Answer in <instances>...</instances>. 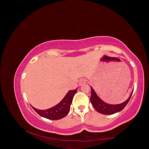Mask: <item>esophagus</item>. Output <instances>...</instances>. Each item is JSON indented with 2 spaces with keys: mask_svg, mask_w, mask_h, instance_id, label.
I'll return each instance as SVG.
<instances>
[{
  "mask_svg": "<svg viewBox=\"0 0 149 149\" xmlns=\"http://www.w3.org/2000/svg\"><path fill=\"white\" fill-rule=\"evenodd\" d=\"M86 83V80L85 79H80V81H79V85L82 86L83 84H85Z\"/></svg>",
  "mask_w": 149,
  "mask_h": 149,
  "instance_id": "34e87169",
  "label": "esophagus"
}]
</instances>
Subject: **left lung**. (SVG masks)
<instances>
[{
    "mask_svg": "<svg viewBox=\"0 0 149 149\" xmlns=\"http://www.w3.org/2000/svg\"><path fill=\"white\" fill-rule=\"evenodd\" d=\"M133 92V91H132ZM132 92L131 93L130 97L127 101H125L124 103L119 104H110L104 103L102 101L101 99L98 97L96 94V93L91 87V96H90V101L92 106L94 107V109L97 110L98 112L105 115H110L113 114L116 112H118L123 110L126 107L127 103H129L131 95L132 94Z\"/></svg>",
    "mask_w": 149,
    "mask_h": 149,
    "instance_id": "left-lung-1",
    "label": "left lung"
}]
</instances>
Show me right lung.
<instances>
[{
  "label": "right lung",
  "instance_id": "add662e5",
  "mask_svg": "<svg viewBox=\"0 0 149 149\" xmlns=\"http://www.w3.org/2000/svg\"><path fill=\"white\" fill-rule=\"evenodd\" d=\"M76 92L77 88L74 90H70L59 104L49 109L38 110L34 107L32 108L38 114L43 118L51 119V120H57V119H62L68 113L70 109V104L72 102L73 97Z\"/></svg>",
  "mask_w": 149,
  "mask_h": 149
}]
</instances>
